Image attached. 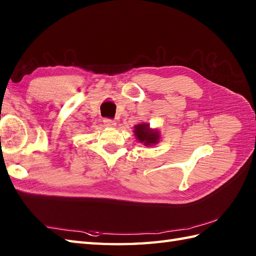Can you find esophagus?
<instances>
[{"instance_id": "esophagus-1", "label": "esophagus", "mask_w": 256, "mask_h": 256, "mask_svg": "<svg viewBox=\"0 0 256 256\" xmlns=\"http://www.w3.org/2000/svg\"><path fill=\"white\" fill-rule=\"evenodd\" d=\"M103 123H104L106 126H114L116 125V121L113 118H104L103 120Z\"/></svg>"}]
</instances>
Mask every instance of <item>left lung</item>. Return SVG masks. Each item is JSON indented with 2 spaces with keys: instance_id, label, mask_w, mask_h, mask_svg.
<instances>
[{
  "instance_id": "1",
  "label": "left lung",
  "mask_w": 256,
  "mask_h": 256,
  "mask_svg": "<svg viewBox=\"0 0 256 256\" xmlns=\"http://www.w3.org/2000/svg\"><path fill=\"white\" fill-rule=\"evenodd\" d=\"M134 132L140 142L144 143L145 145H152L158 142V138H160L158 132L152 131L148 124L135 125Z\"/></svg>"
}]
</instances>
